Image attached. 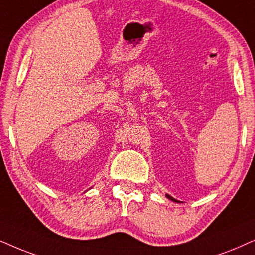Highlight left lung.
<instances>
[{
    "label": "left lung",
    "instance_id": "obj_1",
    "mask_svg": "<svg viewBox=\"0 0 255 255\" xmlns=\"http://www.w3.org/2000/svg\"><path fill=\"white\" fill-rule=\"evenodd\" d=\"M165 196H167V198H168V199H170V201H172V202H176V203H179V202L177 201V199H175L174 197H171L170 195H168V193H167V195H165Z\"/></svg>",
    "mask_w": 255,
    "mask_h": 255
}]
</instances>
